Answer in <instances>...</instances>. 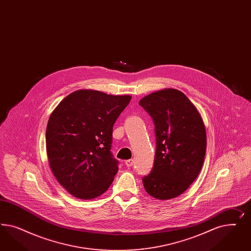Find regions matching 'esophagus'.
Listing matches in <instances>:
<instances>
[{"label": "esophagus", "instance_id": "34e87169", "mask_svg": "<svg viewBox=\"0 0 251 251\" xmlns=\"http://www.w3.org/2000/svg\"><path fill=\"white\" fill-rule=\"evenodd\" d=\"M125 165H126L128 167H131V166L133 165V160H126V161H125Z\"/></svg>", "mask_w": 251, "mask_h": 251}]
</instances>
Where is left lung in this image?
<instances>
[{
  "mask_svg": "<svg viewBox=\"0 0 251 251\" xmlns=\"http://www.w3.org/2000/svg\"><path fill=\"white\" fill-rule=\"evenodd\" d=\"M139 105L151 115L156 151L151 173L143 178L146 192L157 200L182 194L197 178L206 152L205 125L197 107L174 88L153 92Z\"/></svg>",
  "mask_w": 251,
  "mask_h": 251,
  "instance_id": "left-lung-1",
  "label": "left lung"
}]
</instances>
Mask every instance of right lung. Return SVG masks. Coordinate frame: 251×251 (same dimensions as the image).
Returning a JSON list of instances; mask_svg holds the SVG:
<instances>
[{"label": "right lung", "instance_id": "obj_1", "mask_svg": "<svg viewBox=\"0 0 251 251\" xmlns=\"http://www.w3.org/2000/svg\"><path fill=\"white\" fill-rule=\"evenodd\" d=\"M131 96L81 89L61 100L50 116L46 149L57 181L71 195L92 200L106 192L119 167L110 152L116 120Z\"/></svg>", "mask_w": 251, "mask_h": 251}]
</instances>
